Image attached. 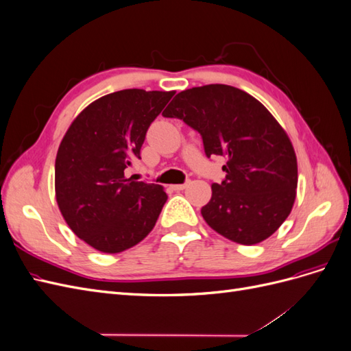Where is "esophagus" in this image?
Returning <instances> with one entry per match:
<instances>
[{"label":"esophagus","instance_id":"1","mask_svg":"<svg viewBox=\"0 0 351 351\" xmlns=\"http://www.w3.org/2000/svg\"><path fill=\"white\" fill-rule=\"evenodd\" d=\"M189 184H190V182H187V183H184V184H174V186H173V189H174V190H177V192H180V190H184Z\"/></svg>","mask_w":351,"mask_h":351}]
</instances>
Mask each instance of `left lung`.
<instances>
[{"mask_svg": "<svg viewBox=\"0 0 351 351\" xmlns=\"http://www.w3.org/2000/svg\"><path fill=\"white\" fill-rule=\"evenodd\" d=\"M200 133L205 154L227 156L222 183L200 209L218 234L252 246L290 215L297 189V158L280 123L252 95L228 84L183 90L162 112Z\"/></svg>", "mask_w": 351, "mask_h": 351, "instance_id": "obj_1", "label": "left lung"}]
</instances>
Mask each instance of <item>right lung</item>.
Here are the masks:
<instances>
[{
  "mask_svg": "<svg viewBox=\"0 0 351 351\" xmlns=\"http://www.w3.org/2000/svg\"><path fill=\"white\" fill-rule=\"evenodd\" d=\"M176 92L124 89L93 101L60 143L56 199L79 239L102 253L136 246L167 202L164 187L136 182L125 169L141 158L151 123Z\"/></svg>",
  "mask_w": 351,
  "mask_h": 351,
  "instance_id": "right-lung-1",
  "label": "right lung"
}]
</instances>
